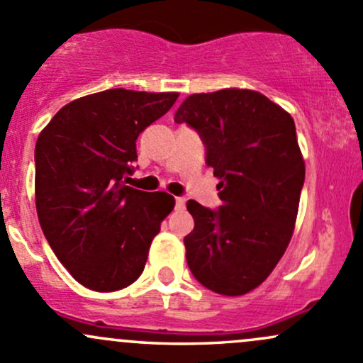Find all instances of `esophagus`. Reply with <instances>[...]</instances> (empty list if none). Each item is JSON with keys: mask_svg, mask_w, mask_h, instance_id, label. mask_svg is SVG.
I'll list each match as a JSON object with an SVG mask.
<instances>
[{"mask_svg": "<svg viewBox=\"0 0 363 363\" xmlns=\"http://www.w3.org/2000/svg\"><path fill=\"white\" fill-rule=\"evenodd\" d=\"M184 205H186V198L175 196V208H177V211H182V208H184Z\"/></svg>", "mask_w": 363, "mask_h": 363, "instance_id": "esophagus-1", "label": "esophagus"}]
</instances>
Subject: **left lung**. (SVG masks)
<instances>
[{
    "mask_svg": "<svg viewBox=\"0 0 363 363\" xmlns=\"http://www.w3.org/2000/svg\"><path fill=\"white\" fill-rule=\"evenodd\" d=\"M174 120L200 133L207 165L220 179L219 211L188 201V266L212 292L243 296L269 277L292 238L304 184L296 125L284 108L247 89L189 95Z\"/></svg>",
    "mask_w": 363,
    "mask_h": 363,
    "instance_id": "obj_1",
    "label": "left lung"
}]
</instances>
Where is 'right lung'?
Segmentation results:
<instances>
[{"label":"right lung","mask_w":363,"mask_h":363,"mask_svg":"<svg viewBox=\"0 0 363 363\" xmlns=\"http://www.w3.org/2000/svg\"><path fill=\"white\" fill-rule=\"evenodd\" d=\"M177 91L111 89L64 106L34 151L36 212L57 259L95 292L133 284L175 200L125 186L135 140L177 101Z\"/></svg>","instance_id":"1"}]
</instances>
